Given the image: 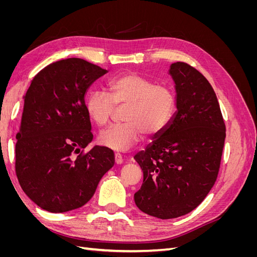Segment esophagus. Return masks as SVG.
Listing matches in <instances>:
<instances>
[{
  "instance_id": "obj_1",
  "label": "esophagus",
  "mask_w": 257,
  "mask_h": 257,
  "mask_svg": "<svg viewBox=\"0 0 257 257\" xmlns=\"http://www.w3.org/2000/svg\"><path fill=\"white\" fill-rule=\"evenodd\" d=\"M114 162H115V164H118V165L122 164L123 158L120 153H114Z\"/></svg>"
}]
</instances>
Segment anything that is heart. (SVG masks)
<instances>
[{"mask_svg": "<svg viewBox=\"0 0 257 257\" xmlns=\"http://www.w3.org/2000/svg\"><path fill=\"white\" fill-rule=\"evenodd\" d=\"M108 95L92 92L85 100L90 119L98 126L110 121L114 107H123L120 124L103 131L98 142L115 151L134 147L143 135L151 139L165 131L177 107L176 93L167 84L128 73L120 75L107 83Z\"/></svg>", "mask_w": 257, "mask_h": 257, "instance_id": "heart-1", "label": "heart"}]
</instances>
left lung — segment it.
<instances>
[{
  "label": "left lung",
  "instance_id": "8db88e82",
  "mask_svg": "<svg viewBox=\"0 0 257 257\" xmlns=\"http://www.w3.org/2000/svg\"><path fill=\"white\" fill-rule=\"evenodd\" d=\"M177 112L165 131L134 159L144 173L134 195L143 212L162 220L195 209L213 186L226 128L211 84L184 62L170 65Z\"/></svg>",
  "mask_w": 257,
  "mask_h": 257
}]
</instances>
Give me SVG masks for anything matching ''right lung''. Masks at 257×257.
Wrapping results in <instances>:
<instances>
[{"label":"right lung","instance_id":"add662e5","mask_svg":"<svg viewBox=\"0 0 257 257\" xmlns=\"http://www.w3.org/2000/svg\"><path fill=\"white\" fill-rule=\"evenodd\" d=\"M106 73L71 58L46 66L31 81L16 135L15 169L23 192L46 211L62 213L87 204L114 164V153L106 147L84 152L93 139L84 95Z\"/></svg>","mask_w":257,"mask_h":257}]
</instances>
